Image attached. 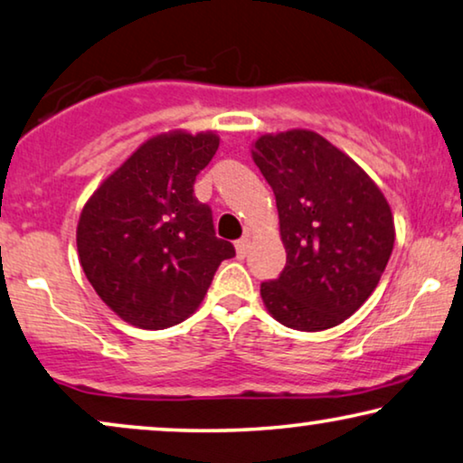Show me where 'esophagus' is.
Here are the masks:
<instances>
[{
  "label": "esophagus",
  "mask_w": 463,
  "mask_h": 463,
  "mask_svg": "<svg viewBox=\"0 0 463 463\" xmlns=\"http://www.w3.org/2000/svg\"><path fill=\"white\" fill-rule=\"evenodd\" d=\"M234 250H237V256L239 258H245L247 251H250V239H247V237L239 239L237 243H234Z\"/></svg>",
  "instance_id": "34e87169"
}]
</instances>
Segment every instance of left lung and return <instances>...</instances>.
I'll use <instances>...</instances> for the list:
<instances>
[{"label":"left lung","instance_id":"left-lung-1","mask_svg":"<svg viewBox=\"0 0 463 463\" xmlns=\"http://www.w3.org/2000/svg\"><path fill=\"white\" fill-rule=\"evenodd\" d=\"M251 157L275 193L288 251L281 277L260 288L266 310L298 331L335 327L386 270L394 247L388 201L354 159L312 129L260 136Z\"/></svg>","mask_w":463,"mask_h":463}]
</instances>
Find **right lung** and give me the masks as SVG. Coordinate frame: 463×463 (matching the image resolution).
<instances>
[{
    "label": "right lung",
    "instance_id": "add662e5",
    "mask_svg": "<svg viewBox=\"0 0 463 463\" xmlns=\"http://www.w3.org/2000/svg\"><path fill=\"white\" fill-rule=\"evenodd\" d=\"M218 145L216 132L153 136L83 205L81 269L102 302L134 327L184 321L203 302L220 262L234 256L193 188Z\"/></svg>",
    "mask_w": 463,
    "mask_h": 463
}]
</instances>
